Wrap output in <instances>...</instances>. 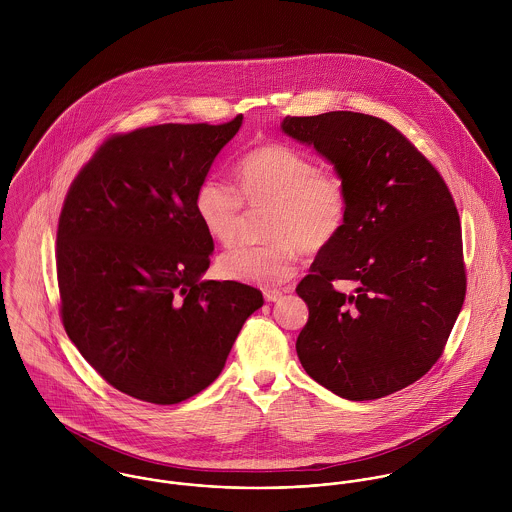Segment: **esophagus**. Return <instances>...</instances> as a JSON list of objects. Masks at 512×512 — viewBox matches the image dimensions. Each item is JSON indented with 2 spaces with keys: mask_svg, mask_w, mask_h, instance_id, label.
<instances>
[{
  "mask_svg": "<svg viewBox=\"0 0 512 512\" xmlns=\"http://www.w3.org/2000/svg\"><path fill=\"white\" fill-rule=\"evenodd\" d=\"M282 295L284 293L280 292V290H264V299L266 301H278Z\"/></svg>",
  "mask_w": 512,
  "mask_h": 512,
  "instance_id": "esophagus-1",
  "label": "esophagus"
}]
</instances>
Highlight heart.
I'll use <instances>...</instances> for the list:
<instances>
[{"label": "heart", "instance_id": "1", "mask_svg": "<svg viewBox=\"0 0 512 512\" xmlns=\"http://www.w3.org/2000/svg\"><path fill=\"white\" fill-rule=\"evenodd\" d=\"M238 191L219 177H205L195 191V213L207 234L232 244L246 209H266L268 242L234 246L220 254L217 272L226 280L272 288L288 282L303 250L327 248L345 228L349 191L341 177L321 173L305 153L286 144L248 151L236 165Z\"/></svg>", "mask_w": 512, "mask_h": 512}]
</instances>
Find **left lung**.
Masks as SVG:
<instances>
[{"label": "left lung", "instance_id": "left-lung-1", "mask_svg": "<svg viewBox=\"0 0 512 512\" xmlns=\"http://www.w3.org/2000/svg\"><path fill=\"white\" fill-rule=\"evenodd\" d=\"M284 134L335 165L349 191L341 234L295 292L309 319L295 351L347 400H376L436 365L465 299L461 222L438 169L388 122L361 112L288 116ZM349 279L353 294L332 282Z\"/></svg>", "mask_w": 512, "mask_h": 512}]
</instances>
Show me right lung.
<instances>
[{
    "instance_id": "add662e5",
    "label": "right lung",
    "mask_w": 512,
    "mask_h": 512,
    "mask_svg": "<svg viewBox=\"0 0 512 512\" xmlns=\"http://www.w3.org/2000/svg\"><path fill=\"white\" fill-rule=\"evenodd\" d=\"M242 126L159 124L108 138L74 177L57 230L65 331L120 392L177 404L224 368L262 292L201 280L215 250L195 191Z\"/></svg>"
}]
</instances>
